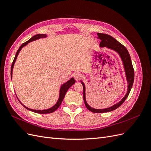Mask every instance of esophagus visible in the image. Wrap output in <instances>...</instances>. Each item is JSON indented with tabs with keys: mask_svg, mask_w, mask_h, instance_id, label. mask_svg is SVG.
<instances>
[{
	"mask_svg": "<svg viewBox=\"0 0 151 151\" xmlns=\"http://www.w3.org/2000/svg\"><path fill=\"white\" fill-rule=\"evenodd\" d=\"M73 77H74V79L76 81H80L82 78H83V76H82L79 72H75L74 74H73Z\"/></svg>",
	"mask_w": 151,
	"mask_h": 151,
	"instance_id": "obj_1",
	"label": "esophagus"
}]
</instances>
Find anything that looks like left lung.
Here are the masks:
<instances>
[{
	"instance_id": "8db88e82",
	"label": "left lung",
	"mask_w": 151,
	"mask_h": 151,
	"mask_svg": "<svg viewBox=\"0 0 151 151\" xmlns=\"http://www.w3.org/2000/svg\"><path fill=\"white\" fill-rule=\"evenodd\" d=\"M97 35L98 36V38L101 40V42H100V44H99L100 47H106L108 48L115 50L116 52H117L120 54L123 63V65H124L125 70L126 72L127 79L128 84H129V85H128L127 93L125 95V96L122 99V101H120L119 103H116V104L113 105V106L111 107L102 109H94V108H91V106H89L88 104L87 103L86 100V94H85V86L83 83H81V84L83 86V99H84V103L86 108L91 112H93V113H105V112H109V111L115 110V109L120 106L123 103V102L125 101L126 99L128 97V96H129L130 92L132 87L134 84V70L133 65H132L130 54L125 46H123L122 44H121L120 42H118L116 39L112 37V36L110 35H107V34H104V33H98Z\"/></svg>"
}]
</instances>
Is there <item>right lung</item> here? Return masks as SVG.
<instances>
[{"label": "right lung", "mask_w": 151, "mask_h": 151, "mask_svg": "<svg viewBox=\"0 0 151 151\" xmlns=\"http://www.w3.org/2000/svg\"><path fill=\"white\" fill-rule=\"evenodd\" d=\"M46 35H41V34H38V35H35L34 36H33L31 39H29L28 41H27V42H26L25 43H22L21 47H19V48L18 49V50L17 51L16 53V55H15V57L14 58L13 60V62L12 63V65H11V79H12V69H13V67H14V63L16 60V58H17V57L18 55V54H19L20 50H21V48L24 47L25 45H26L27 44H28L29 42H32V41H34V40H38V39H40L41 38H45L46 37ZM76 83L75 80L74 79V78H71L69 81H67V83H65L64 84H63L61 87L60 88V96H59V99H58V102L56 103V104L55 105V106H53L52 108H49L48 109H45V110H35V109H29L28 108H27L26 106H24L23 104V106H24L26 109H29V110L31 111H33L35 113H40V114H47V113H52L53 111H55L57 109H58V108L60 106V104L63 101V98H64L65 97V95L67 93V90L69 89L70 88V86H72L73 84H74V83Z\"/></svg>", "instance_id": "add662e5"}]
</instances>
